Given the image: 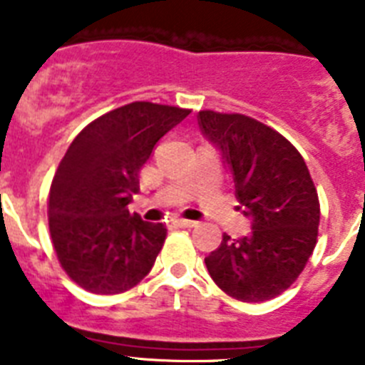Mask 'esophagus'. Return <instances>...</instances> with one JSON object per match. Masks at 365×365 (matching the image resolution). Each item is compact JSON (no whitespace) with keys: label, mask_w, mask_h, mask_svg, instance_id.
<instances>
[{"label":"esophagus","mask_w":365,"mask_h":365,"mask_svg":"<svg viewBox=\"0 0 365 365\" xmlns=\"http://www.w3.org/2000/svg\"><path fill=\"white\" fill-rule=\"evenodd\" d=\"M175 222L179 225V227H185V228L197 227V221H192V219H177Z\"/></svg>","instance_id":"obj_1"}]
</instances>
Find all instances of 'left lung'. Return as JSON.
I'll list each match as a JSON object with an SVG mask.
<instances>
[{"instance_id": "obj_1", "label": "left lung", "mask_w": 365, "mask_h": 365, "mask_svg": "<svg viewBox=\"0 0 365 365\" xmlns=\"http://www.w3.org/2000/svg\"><path fill=\"white\" fill-rule=\"evenodd\" d=\"M199 124L221 150L252 234L222 235L205 257L221 291L240 302H267L298 279L316 247L320 201L302 153L270 125L241 113L199 111Z\"/></svg>"}]
</instances>
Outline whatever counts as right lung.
Segmentation results:
<instances>
[{
    "label": "right lung",
    "mask_w": 365,
    "mask_h": 365,
    "mask_svg": "<svg viewBox=\"0 0 365 365\" xmlns=\"http://www.w3.org/2000/svg\"><path fill=\"white\" fill-rule=\"evenodd\" d=\"M192 109L131 102L83 128L49 190V232L66 274L93 294L130 291L153 267L163 222L130 214L138 173L153 146Z\"/></svg>",
    "instance_id": "right-lung-1"
}]
</instances>
